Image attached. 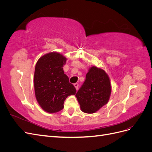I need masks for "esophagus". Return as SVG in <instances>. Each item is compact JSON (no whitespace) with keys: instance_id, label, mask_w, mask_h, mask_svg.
<instances>
[{"instance_id":"1","label":"esophagus","mask_w":152,"mask_h":152,"mask_svg":"<svg viewBox=\"0 0 152 152\" xmlns=\"http://www.w3.org/2000/svg\"><path fill=\"white\" fill-rule=\"evenodd\" d=\"M74 87H75L76 90H78V88H79V84H77V83L74 84Z\"/></svg>"}]
</instances>
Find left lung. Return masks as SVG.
<instances>
[{
    "mask_svg": "<svg viewBox=\"0 0 152 152\" xmlns=\"http://www.w3.org/2000/svg\"><path fill=\"white\" fill-rule=\"evenodd\" d=\"M111 93L108 74L103 69L93 66L89 69L84 84L75 96L82 112L93 113L108 102Z\"/></svg>",
    "mask_w": 152,
    "mask_h": 152,
    "instance_id": "8db88e82",
    "label": "left lung"
}]
</instances>
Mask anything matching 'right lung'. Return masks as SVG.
I'll list each match as a JSON object with an SVG mask.
<instances>
[{"label": "right lung", "mask_w": 152, "mask_h": 152, "mask_svg": "<svg viewBox=\"0 0 152 152\" xmlns=\"http://www.w3.org/2000/svg\"><path fill=\"white\" fill-rule=\"evenodd\" d=\"M66 58L61 54L51 52L40 57L35 65L34 89L38 103L45 112H59L68 96L75 95L74 86L69 82L63 71Z\"/></svg>", "instance_id": "obj_1"}]
</instances>
